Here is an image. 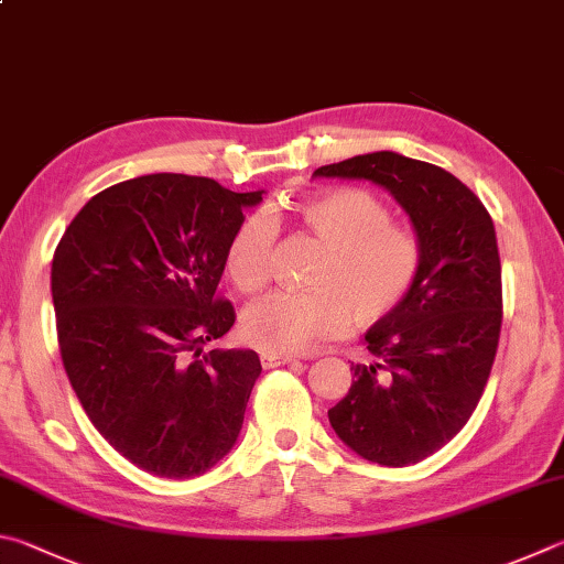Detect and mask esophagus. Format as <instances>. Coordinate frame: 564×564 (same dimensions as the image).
<instances>
[{
	"label": "esophagus",
	"mask_w": 564,
	"mask_h": 564,
	"mask_svg": "<svg viewBox=\"0 0 564 564\" xmlns=\"http://www.w3.org/2000/svg\"><path fill=\"white\" fill-rule=\"evenodd\" d=\"M295 362V357L291 355H279V352H261V365L265 370H273V367H281V365H291Z\"/></svg>",
	"instance_id": "esophagus-1"
}]
</instances>
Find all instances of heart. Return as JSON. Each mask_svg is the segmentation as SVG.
<instances>
[{"mask_svg":"<svg viewBox=\"0 0 564 564\" xmlns=\"http://www.w3.org/2000/svg\"><path fill=\"white\" fill-rule=\"evenodd\" d=\"M299 217L323 247L313 291H275L241 315V335L263 352L299 355L330 340L350 325H372L397 311L422 271V247L412 231L392 227L387 204L365 189H335L299 204ZM275 224L265 212H249L224 249V269L241 293L269 279Z\"/></svg>","mask_w":564,"mask_h":564,"instance_id":"heart-1","label":"heart"}]
</instances>
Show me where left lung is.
<instances>
[{"label": "left lung", "mask_w": 564, "mask_h": 564, "mask_svg": "<svg viewBox=\"0 0 564 564\" xmlns=\"http://www.w3.org/2000/svg\"><path fill=\"white\" fill-rule=\"evenodd\" d=\"M313 177L387 189L422 247L412 293L365 335L375 362L352 365L350 392L327 409L357 456L392 468L416 464L464 429L494 367L503 321L494 219L452 172L399 152L355 155Z\"/></svg>", "instance_id": "1"}]
</instances>
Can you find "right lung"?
Listing matches in <instances>:
<instances>
[{"instance_id": "1", "label": "right lung", "mask_w": 564, "mask_h": 564, "mask_svg": "<svg viewBox=\"0 0 564 564\" xmlns=\"http://www.w3.org/2000/svg\"><path fill=\"white\" fill-rule=\"evenodd\" d=\"M261 194L142 175L88 199L56 247L51 299L70 387L100 436L152 476H199L239 438L261 360L204 345L237 317L214 293Z\"/></svg>"}]
</instances>
